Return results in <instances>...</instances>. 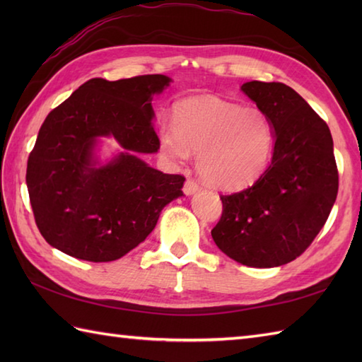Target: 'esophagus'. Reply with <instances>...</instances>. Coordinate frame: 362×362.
Segmentation results:
<instances>
[{
	"label": "esophagus",
	"mask_w": 362,
	"mask_h": 362,
	"mask_svg": "<svg viewBox=\"0 0 362 362\" xmlns=\"http://www.w3.org/2000/svg\"><path fill=\"white\" fill-rule=\"evenodd\" d=\"M199 191V185L194 182V180H187L185 185H183V193H185L187 196H193L194 193H197Z\"/></svg>",
	"instance_id": "1"
}]
</instances>
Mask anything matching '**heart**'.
Returning a JSON list of instances; mask_svg holds the SVG:
<instances>
[{"label": "heart", "mask_w": 362, "mask_h": 362, "mask_svg": "<svg viewBox=\"0 0 362 362\" xmlns=\"http://www.w3.org/2000/svg\"><path fill=\"white\" fill-rule=\"evenodd\" d=\"M161 156L175 165L197 152L202 180L221 191L252 187L271 163L275 132L258 107H243L218 96H193L174 107V124L158 129Z\"/></svg>", "instance_id": "heart-1"}]
</instances>
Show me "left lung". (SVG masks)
Listing matches in <instances>:
<instances>
[{
    "label": "left lung",
    "instance_id": "8db88e82",
    "mask_svg": "<svg viewBox=\"0 0 362 362\" xmlns=\"http://www.w3.org/2000/svg\"><path fill=\"white\" fill-rule=\"evenodd\" d=\"M272 121L271 165L241 193L221 196L211 230L221 252L249 267H276L302 255L317 236L337 196L333 138L327 122L297 91L280 82L241 86Z\"/></svg>",
    "mask_w": 362,
    "mask_h": 362
}]
</instances>
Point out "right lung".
<instances>
[{
  "label": "right lung",
  "mask_w": 362,
  "mask_h": 362,
  "mask_svg": "<svg viewBox=\"0 0 362 362\" xmlns=\"http://www.w3.org/2000/svg\"><path fill=\"white\" fill-rule=\"evenodd\" d=\"M171 82L163 74L90 79L46 117L26 185L37 227L52 247L83 261H115L143 243L161 210L183 196L185 177L140 158L160 149L152 99ZM104 137L120 146L105 160Z\"/></svg>",
  "instance_id": "add662e5"
}]
</instances>
